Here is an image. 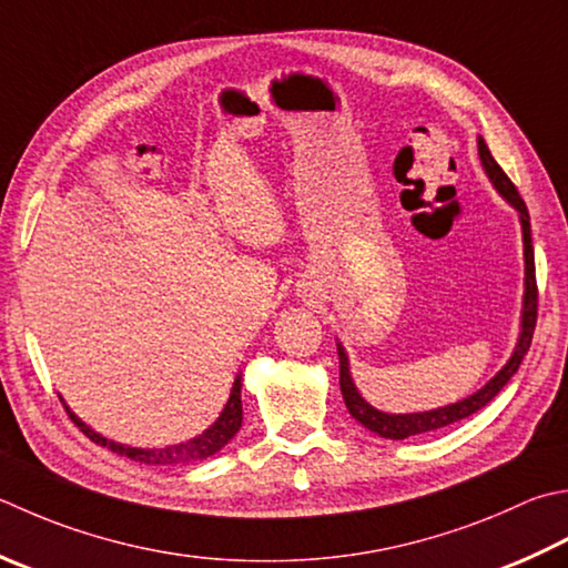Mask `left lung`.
I'll return each instance as SVG.
<instances>
[{"mask_svg": "<svg viewBox=\"0 0 568 568\" xmlns=\"http://www.w3.org/2000/svg\"><path fill=\"white\" fill-rule=\"evenodd\" d=\"M477 154H480L483 170L487 174V180H490L493 186L497 189V194L517 211L519 226H521V243H525V297H521L519 337H517V344L513 349V357L507 359V364L493 376L490 382H487L483 388H477L475 394L465 396L463 402H455V404L440 406V408H430V410H416V414H386V410H379V408H374L369 402H364V396L359 394L357 384H354V379H352L347 352H344L342 342H337L339 388H342L344 404H347V410L354 420H359L364 428H369L372 433H376V436H382V438L404 440L410 436H420V433L440 430L450 424H458V420H463V418L473 416L475 410H480L483 406L490 404L493 398L503 392V386L517 374L521 359H525V354L529 352L531 335H535V325H537V275H535V248H531L529 211H527V204L521 202L517 186L509 182V176L503 172V166L495 162V158L490 154V150H487L483 138H477Z\"/></svg>", "mask_w": 568, "mask_h": 568, "instance_id": "8db88e82", "label": "left lung"}]
</instances>
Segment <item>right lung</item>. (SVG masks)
Masks as SVG:
<instances>
[{
	"label": "right lung",
	"mask_w": 568,
	"mask_h": 568,
	"mask_svg": "<svg viewBox=\"0 0 568 568\" xmlns=\"http://www.w3.org/2000/svg\"><path fill=\"white\" fill-rule=\"evenodd\" d=\"M241 386H243V382L239 374L236 379H233L229 402L214 424H211L204 433H199L196 438H189L184 443H176V446H166V448H132V446H125V443L110 440L105 436H100V433L93 430L91 426H85L83 420L78 418L69 406H65L63 398L61 402H63L65 410H69V416L75 420V426L81 428L93 443H98V446H103L118 455H125V458L135 460V463H144V465H186V463H199V460L211 458V455L219 453L233 436H236L241 428V420H243Z\"/></svg>",
	"instance_id": "obj_1"
}]
</instances>
